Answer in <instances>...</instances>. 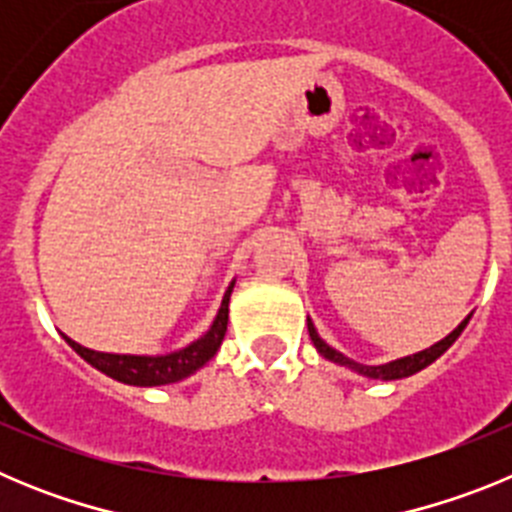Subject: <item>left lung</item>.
<instances>
[{
  "mask_svg": "<svg viewBox=\"0 0 512 512\" xmlns=\"http://www.w3.org/2000/svg\"><path fill=\"white\" fill-rule=\"evenodd\" d=\"M467 323H469V318L464 320V323H461L454 333H449V336L443 338V341H438L436 346L425 348V351H418V354L405 356V359L390 361V364H382V366L356 364V361H351L348 356H343L341 351L330 348L328 343L318 336V330H315V325H312L310 320H307V330H310V338H312V343H315V348H318L320 354H323L328 361H336V364L348 366V369H354V372L364 374V377H372V379H402V377H410V374L420 372V369H425L428 364H433V361H436L438 356H441L443 351H446V348H449L451 343L461 336V330L467 328Z\"/></svg>",
  "mask_w": 512,
  "mask_h": 512,
  "instance_id": "1",
  "label": "left lung"
}]
</instances>
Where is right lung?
<instances>
[{
  "label": "right lung",
  "mask_w": 512,
  "mask_h": 512,
  "mask_svg": "<svg viewBox=\"0 0 512 512\" xmlns=\"http://www.w3.org/2000/svg\"><path fill=\"white\" fill-rule=\"evenodd\" d=\"M230 292H233V284L228 287L223 297V305L217 312L215 323L207 330L205 336L197 338L194 343H189L182 351H174V354L166 356H130V354H102V351H92V348L79 346L76 341H71L69 336L66 343L74 348L76 354L84 361L99 369L107 377L117 379V382L135 384V387H158V384H171L179 382V379L194 374L200 366H205L212 356L217 354V348L223 343L225 330H228V302Z\"/></svg>",
  "instance_id": "right-lung-1"
}]
</instances>
